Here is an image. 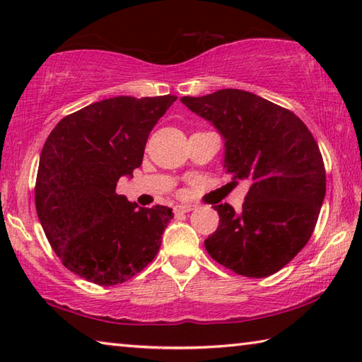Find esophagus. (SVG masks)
<instances>
[{"label": "esophagus", "mask_w": 362, "mask_h": 362, "mask_svg": "<svg viewBox=\"0 0 362 362\" xmlns=\"http://www.w3.org/2000/svg\"><path fill=\"white\" fill-rule=\"evenodd\" d=\"M193 209H194V206H192V204H182V206L174 207V214H175V216H182V214L192 212Z\"/></svg>", "instance_id": "34e87169"}]
</instances>
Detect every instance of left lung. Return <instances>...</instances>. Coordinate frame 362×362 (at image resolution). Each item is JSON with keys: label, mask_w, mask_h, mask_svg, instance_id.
<instances>
[{"label": "left lung", "mask_w": 362, "mask_h": 362, "mask_svg": "<svg viewBox=\"0 0 362 362\" xmlns=\"http://www.w3.org/2000/svg\"><path fill=\"white\" fill-rule=\"evenodd\" d=\"M180 102L225 139L231 183L246 180L243 211L217 204V230L204 241L214 260L236 274L267 278L313 235L326 194V169L313 134L291 110L241 89Z\"/></svg>", "instance_id": "8db88e82"}]
</instances>
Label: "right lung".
I'll return each mask as SVG.
<instances>
[{
    "label": "right lung",
    "instance_id": "right-lung-1",
    "mask_svg": "<svg viewBox=\"0 0 362 362\" xmlns=\"http://www.w3.org/2000/svg\"><path fill=\"white\" fill-rule=\"evenodd\" d=\"M175 95H119L57 122L40 156L36 214L65 268L99 286L131 279L155 259L173 209L137 207L116 193L142 164L145 144Z\"/></svg>",
    "mask_w": 362,
    "mask_h": 362
}]
</instances>
